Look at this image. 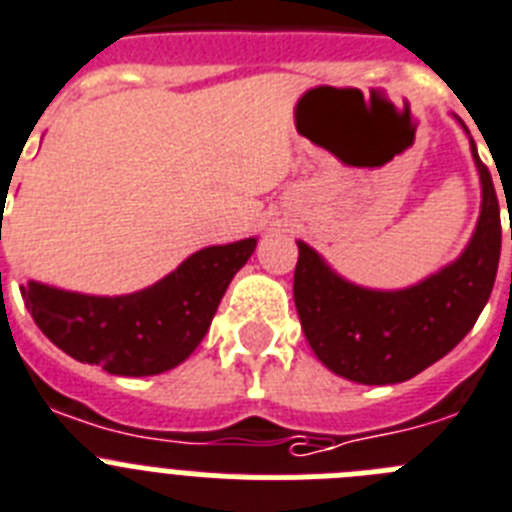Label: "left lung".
I'll return each mask as SVG.
<instances>
[{
    "mask_svg": "<svg viewBox=\"0 0 512 512\" xmlns=\"http://www.w3.org/2000/svg\"><path fill=\"white\" fill-rule=\"evenodd\" d=\"M469 141L482 182L477 229L459 260L417 286L402 291L355 286L299 242L293 301L301 330L319 361L342 379L371 386L412 379L451 353L490 301L500 262V203L490 170L474 139Z\"/></svg>",
    "mask_w": 512,
    "mask_h": 512,
    "instance_id": "1",
    "label": "left lung"
}]
</instances>
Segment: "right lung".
<instances>
[{
  "instance_id": "add662e5",
  "label": "right lung",
  "mask_w": 512,
  "mask_h": 512,
  "mask_svg": "<svg viewBox=\"0 0 512 512\" xmlns=\"http://www.w3.org/2000/svg\"><path fill=\"white\" fill-rule=\"evenodd\" d=\"M255 247V237L206 247L159 283L126 296H87L35 281L20 291L43 335L74 361L115 376H154L201 345L231 278Z\"/></svg>"
}]
</instances>
